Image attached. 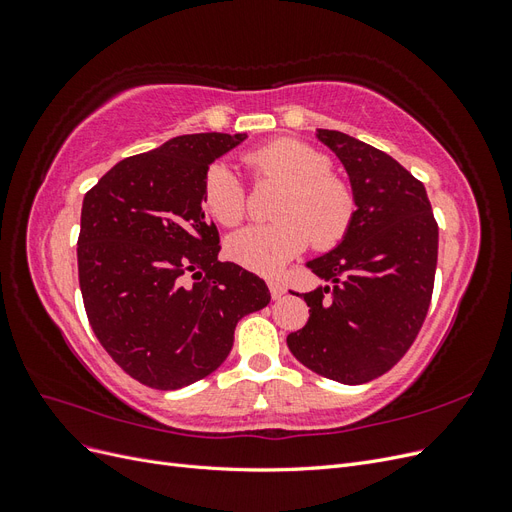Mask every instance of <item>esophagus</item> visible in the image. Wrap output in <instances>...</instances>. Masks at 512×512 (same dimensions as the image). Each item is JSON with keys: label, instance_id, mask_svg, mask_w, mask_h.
<instances>
[{"label": "esophagus", "instance_id": "34e87169", "mask_svg": "<svg viewBox=\"0 0 512 512\" xmlns=\"http://www.w3.org/2000/svg\"><path fill=\"white\" fill-rule=\"evenodd\" d=\"M269 290H271V297H273L275 301L282 299L284 292H286V288H284V284H282L280 280H269Z\"/></svg>", "mask_w": 512, "mask_h": 512}]
</instances>
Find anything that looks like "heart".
Returning <instances> with one entry per match:
<instances>
[{
  "label": "heart",
  "instance_id": "1",
  "mask_svg": "<svg viewBox=\"0 0 512 512\" xmlns=\"http://www.w3.org/2000/svg\"><path fill=\"white\" fill-rule=\"evenodd\" d=\"M254 179L282 183L273 224H252L232 232L226 254L237 265L258 273H275L299 256L309 239L316 250H331L346 237L354 218V198L344 179L331 173L329 158L294 138H275L243 156ZM203 205L224 226L243 220L247 196L241 179L224 162L207 168Z\"/></svg>",
  "mask_w": 512,
  "mask_h": 512
}]
</instances>
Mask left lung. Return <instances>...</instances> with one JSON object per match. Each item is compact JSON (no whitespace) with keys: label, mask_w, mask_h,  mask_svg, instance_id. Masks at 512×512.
Returning <instances> with one entry per match:
<instances>
[{"label":"left lung","mask_w":512,"mask_h":512,"mask_svg":"<svg viewBox=\"0 0 512 512\" xmlns=\"http://www.w3.org/2000/svg\"><path fill=\"white\" fill-rule=\"evenodd\" d=\"M316 136L344 164L356 211L346 237L307 262L331 284L303 294L309 320L286 342L316 374L363 384L389 371L423 327L438 224L425 185L389 153L337 130Z\"/></svg>","instance_id":"left-lung-1"}]
</instances>
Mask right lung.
<instances>
[{
    "label": "right lung",
    "mask_w": 512,
    "mask_h": 512,
    "mask_svg": "<svg viewBox=\"0 0 512 512\" xmlns=\"http://www.w3.org/2000/svg\"><path fill=\"white\" fill-rule=\"evenodd\" d=\"M245 138H170L117 162L83 198L76 256L89 324L113 361L151 389L209 376L237 322L271 301L258 275L218 260V228L203 211L207 168Z\"/></svg>",
    "instance_id": "1"
}]
</instances>
